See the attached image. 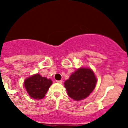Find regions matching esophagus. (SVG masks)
<instances>
[{
    "label": "esophagus",
    "instance_id": "34e87169",
    "mask_svg": "<svg viewBox=\"0 0 128 128\" xmlns=\"http://www.w3.org/2000/svg\"><path fill=\"white\" fill-rule=\"evenodd\" d=\"M56 82H57L58 83H60V84H62V81H61V80H57Z\"/></svg>",
    "mask_w": 128,
    "mask_h": 128
}]
</instances>
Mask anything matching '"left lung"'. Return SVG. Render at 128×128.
I'll list each match as a JSON object with an SVG mask.
<instances>
[{
    "label": "left lung",
    "instance_id": "1",
    "mask_svg": "<svg viewBox=\"0 0 128 128\" xmlns=\"http://www.w3.org/2000/svg\"><path fill=\"white\" fill-rule=\"evenodd\" d=\"M96 82L93 71L90 68H81L73 73L64 84L70 98L80 100L90 95L95 88Z\"/></svg>",
    "mask_w": 128,
    "mask_h": 128
}]
</instances>
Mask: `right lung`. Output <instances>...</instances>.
I'll return each mask as SVG.
<instances>
[{
	"label": "right lung",
	"mask_w": 128,
	"mask_h": 128,
	"mask_svg": "<svg viewBox=\"0 0 128 128\" xmlns=\"http://www.w3.org/2000/svg\"><path fill=\"white\" fill-rule=\"evenodd\" d=\"M52 83L50 79L42 77L37 74L26 79L24 86L30 97L38 100L44 98Z\"/></svg>",
	"instance_id": "obj_1"
}]
</instances>
